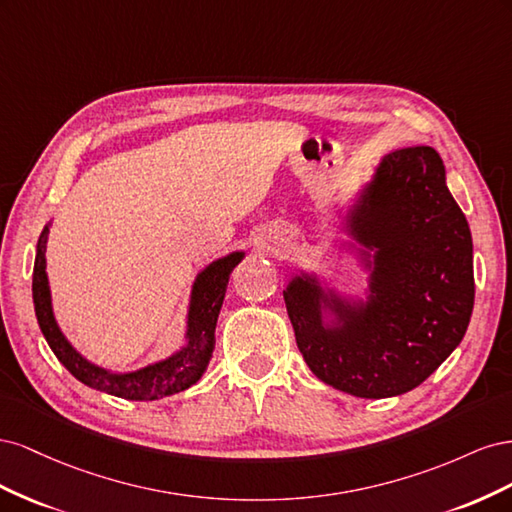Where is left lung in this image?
Segmentation results:
<instances>
[{
	"label": "left lung",
	"instance_id": "8db88e82",
	"mask_svg": "<svg viewBox=\"0 0 512 512\" xmlns=\"http://www.w3.org/2000/svg\"><path fill=\"white\" fill-rule=\"evenodd\" d=\"M342 228L369 273L367 297L299 271L284 290L307 367L337 391L382 399L416 389L466 335L474 307L472 235L431 147L384 156Z\"/></svg>",
	"mask_w": 512,
	"mask_h": 512
}]
</instances>
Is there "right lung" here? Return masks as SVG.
<instances>
[{"label":"right lung","mask_w":512,"mask_h":512,"mask_svg":"<svg viewBox=\"0 0 512 512\" xmlns=\"http://www.w3.org/2000/svg\"><path fill=\"white\" fill-rule=\"evenodd\" d=\"M49 226L51 222L44 226L36 245L32 282L34 307L46 344L51 346L59 363L64 365L76 380H81L83 384L91 386V389L115 397L153 401L190 389L192 384L203 378L215 348V324H218V316L224 303L228 277L232 269L243 260L245 252H230L218 260H213L211 265H207L196 275L190 294L188 320H185V344L177 352L141 369L111 371L87 361L85 356L68 342L55 320L49 275H46V239H49Z\"/></svg>","instance_id":"1"}]
</instances>
